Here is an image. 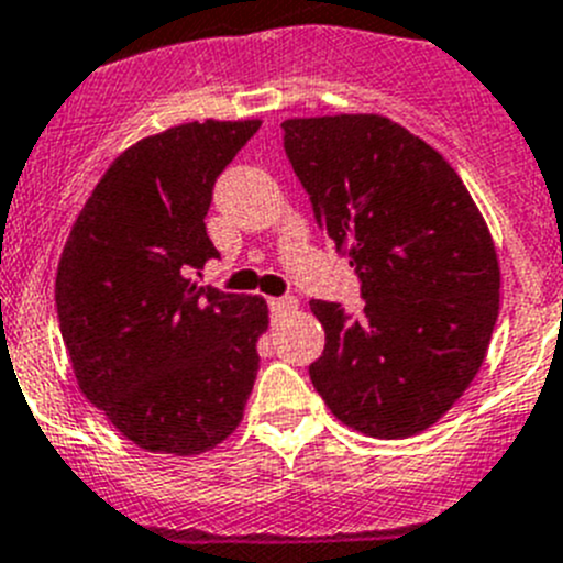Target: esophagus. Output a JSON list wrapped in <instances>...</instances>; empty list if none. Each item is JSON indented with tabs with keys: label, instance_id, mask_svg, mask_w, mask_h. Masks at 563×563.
<instances>
[{
	"label": "esophagus",
	"instance_id": "34e87169",
	"mask_svg": "<svg viewBox=\"0 0 563 563\" xmlns=\"http://www.w3.org/2000/svg\"><path fill=\"white\" fill-rule=\"evenodd\" d=\"M267 303H271V312H273V316H276V318H285L287 312H296V309H298V301H296V298H292V296L271 298V301H267Z\"/></svg>",
	"mask_w": 563,
	"mask_h": 563
}]
</instances>
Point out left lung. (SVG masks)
<instances>
[{
	"mask_svg": "<svg viewBox=\"0 0 563 563\" xmlns=\"http://www.w3.org/2000/svg\"><path fill=\"white\" fill-rule=\"evenodd\" d=\"M316 220L360 276L365 307L312 301L327 332L309 379L371 438L435 424L481 371L499 316L494 240L461 175L379 113L285 120Z\"/></svg>",
	"mask_w": 563,
	"mask_h": 563,
	"instance_id": "8db88e82",
	"label": "left lung"
}]
</instances>
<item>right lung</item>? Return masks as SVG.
Masks as SVG:
<instances>
[{"mask_svg":"<svg viewBox=\"0 0 563 563\" xmlns=\"http://www.w3.org/2000/svg\"><path fill=\"white\" fill-rule=\"evenodd\" d=\"M260 120L187 122L128 147L77 214L55 278L82 396L147 452L200 455L240 427L267 329L260 296L198 287L214 180Z\"/></svg>","mask_w":563,"mask_h":563,"instance_id":"obj_1","label":"right lung"}]
</instances>
